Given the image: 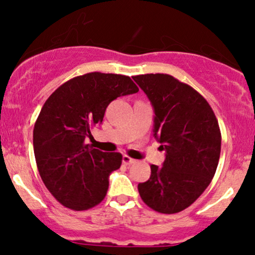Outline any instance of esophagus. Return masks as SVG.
<instances>
[{"label":"esophagus","instance_id":"obj_1","mask_svg":"<svg viewBox=\"0 0 255 255\" xmlns=\"http://www.w3.org/2000/svg\"><path fill=\"white\" fill-rule=\"evenodd\" d=\"M122 163H124V164H126V165L133 164V163H135V159H133V158L127 156V154H125V156L122 157Z\"/></svg>","mask_w":255,"mask_h":255}]
</instances>
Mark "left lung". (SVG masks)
<instances>
[{
	"label": "left lung",
	"instance_id": "1",
	"mask_svg": "<svg viewBox=\"0 0 255 255\" xmlns=\"http://www.w3.org/2000/svg\"><path fill=\"white\" fill-rule=\"evenodd\" d=\"M134 81L154 109L153 135L166 152L163 166L137 184L142 201L154 211L177 213L211 183L221 156V129L212 108L198 91L169 74H141Z\"/></svg>",
	"mask_w": 255,
	"mask_h": 255
}]
</instances>
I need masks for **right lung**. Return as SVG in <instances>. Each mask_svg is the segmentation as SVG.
<instances>
[{
	"instance_id": "1",
	"label": "right lung",
	"mask_w": 255,
	"mask_h": 255,
	"mask_svg": "<svg viewBox=\"0 0 255 255\" xmlns=\"http://www.w3.org/2000/svg\"><path fill=\"white\" fill-rule=\"evenodd\" d=\"M139 89L129 77L92 72L66 81L46 99L33 129V150L44 184L60 204L83 211L102 203L119 152L85 144L110 102Z\"/></svg>"
}]
</instances>
